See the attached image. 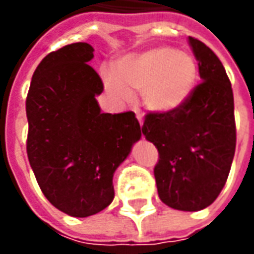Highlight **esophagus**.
Listing matches in <instances>:
<instances>
[{"mask_svg": "<svg viewBox=\"0 0 254 254\" xmlns=\"http://www.w3.org/2000/svg\"><path fill=\"white\" fill-rule=\"evenodd\" d=\"M134 113H135V116H137V120L140 123V126L142 127V124H144V117H142V113L138 110V109H134Z\"/></svg>", "mask_w": 254, "mask_h": 254, "instance_id": "esophagus-1", "label": "esophagus"}]
</instances>
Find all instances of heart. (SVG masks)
Returning a JSON list of instances; mask_svg holds the SVG:
<instances>
[{"mask_svg": "<svg viewBox=\"0 0 254 254\" xmlns=\"http://www.w3.org/2000/svg\"><path fill=\"white\" fill-rule=\"evenodd\" d=\"M103 82L122 102L140 90L144 104L155 113L178 110L188 102L198 83V64L188 52L172 46H154L123 56L116 72L106 70Z\"/></svg>", "mask_w": 254, "mask_h": 254, "instance_id": "obj_1", "label": "heart"}]
</instances>
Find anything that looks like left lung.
Masks as SVG:
<instances>
[{
    "label": "left lung",
    "mask_w": 254,
    "mask_h": 254,
    "mask_svg": "<svg viewBox=\"0 0 254 254\" xmlns=\"http://www.w3.org/2000/svg\"><path fill=\"white\" fill-rule=\"evenodd\" d=\"M200 83L178 110L150 113L141 127L160 154L154 177L170 208L196 212L218 198L236 148L235 106L229 77L203 42L188 38Z\"/></svg>",
    "instance_id": "left-lung-1"
}]
</instances>
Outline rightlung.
Returning a JSON list of instances; mask_svg holds the SVG:
<instances>
[{
    "label": "right lung",
    "mask_w": 254,
    "mask_h": 254,
    "mask_svg": "<svg viewBox=\"0 0 254 254\" xmlns=\"http://www.w3.org/2000/svg\"><path fill=\"white\" fill-rule=\"evenodd\" d=\"M92 45H66L46 55L26 97V152L41 190L55 208L87 218L114 198L113 175L141 138L132 112L102 113L100 76L89 64Z\"/></svg>",
    "instance_id": "obj_1"
}]
</instances>
